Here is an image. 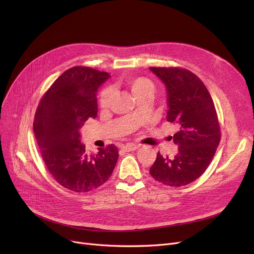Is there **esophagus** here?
<instances>
[{
    "instance_id": "esophagus-1",
    "label": "esophagus",
    "mask_w": 254,
    "mask_h": 254,
    "mask_svg": "<svg viewBox=\"0 0 254 254\" xmlns=\"http://www.w3.org/2000/svg\"><path fill=\"white\" fill-rule=\"evenodd\" d=\"M139 148L138 145H135V144H127L125 146H123L122 147V150H125L127 152H129V151H135Z\"/></svg>"
}]
</instances>
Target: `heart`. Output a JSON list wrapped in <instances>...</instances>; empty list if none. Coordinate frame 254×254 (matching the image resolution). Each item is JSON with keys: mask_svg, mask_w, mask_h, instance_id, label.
Listing matches in <instances>:
<instances>
[{"mask_svg": "<svg viewBox=\"0 0 254 254\" xmlns=\"http://www.w3.org/2000/svg\"><path fill=\"white\" fill-rule=\"evenodd\" d=\"M125 84L131 91L132 96L136 98L137 101H140L145 98H151L154 95L155 86L154 83L145 77H135V78H127L125 80ZM113 98V90L109 87L105 88L100 96V105L102 108L109 107Z\"/></svg>", "mask_w": 254, "mask_h": 254, "instance_id": "1", "label": "heart"}]
</instances>
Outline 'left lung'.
I'll return each mask as SVG.
<instances>
[{
    "label": "left lung",
    "mask_w": 254,
    "mask_h": 254,
    "mask_svg": "<svg viewBox=\"0 0 254 254\" xmlns=\"http://www.w3.org/2000/svg\"><path fill=\"white\" fill-rule=\"evenodd\" d=\"M154 73L167 89V120L177 125L173 136L178 146L174 157L157 153L150 175L168 186L188 185L208 168L220 142V127L214 103L195 74L181 68H155Z\"/></svg>",
    "instance_id": "8db88e82"
}]
</instances>
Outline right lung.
Here are the masks:
<instances>
[{"mask_svg": "<svg viewBox=\"0 0 254 254\" xmlns=\"http://www.w3.org/2000/svg\"><path fill=\"white\" fill-rule=\"evenodd\" d=\"M108 78L107 72L87 66L66 70L45 92L35 114L34 132L48 171L75 192L98 189L117 163L118 149L113 144L89 154L80 141L82 126L97 117V92Z\"/></svg>", "mask_w": 254, "mask_h": 254, "instance_id": "obj_1", "label": "right lung"}]
</instances>
